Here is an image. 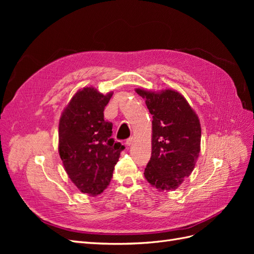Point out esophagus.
<instances>
[{
  "instance_id": "34e87169",
  "label": "esophagus",
  "mask_w": 254,
  "mask_h": 254,
  "mask_svg": "<svg viewBox=\"0 0 254 254\" xmlns=\"http://www.w3.org/2000/svg\"><path fill=\"white\" fill-rule=\"evenodd\" d=\"M132 143H133V137H129V139L126 141L125 144H126L127 146H130Z\"/></svg>"
}]
</instances>
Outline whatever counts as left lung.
Wrapping results in <instances>:
<instances>
[{"mask_svg": "<svg viewBox=\"0 0 254 254\" xmlns=\"http://www.w3.org/2000/svg\"><path fill=\"white\" fill-rule=\"evenodd\" d=\"M152 114L151 157L144 176L159 190H174L193 172L200 152L198 115L179 92L135 89Z\"/></svg>", "mask_w": 254, "mask_h": 254, "instance_id": "1", "label": "left lung"}]
</instances>
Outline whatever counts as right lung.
I'll return each instance as SVG.
<instances>
[{"label":"right lung","mask_w":254,"mask_h":254,"mask_svg":"<svg viewBox=\"0 0 254 254\" xmlns=\"http://www.w3.org/2000/svg\"><path fill=\"white\" fill-rule=\"evenodd\" d=\"M113 92L93 87L78 90L61 113L58 151L68 178L83 194L96 196L109 186L125 147L111 137L112 123L104 109Z\"/></svg>","instance_id":"add662e5"}]
</instances>
